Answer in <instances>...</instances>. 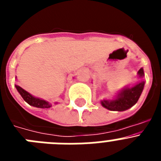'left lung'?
<instances>
[{
    "label": "left lung",
    "instance_id": "left-lung-1",
    "mask_svg": "<svg viewBox=\"0 0 161 161\" xmlns=\"http://www.w3.org/2000/svg\"><path fill=\"white\" fill-rule=\"evenodd\" d=\"M139 77H143L144 72L143 68H140L138 72ZM144 87V81L141 80L137 85L131 88H125L120 91L117 97L114 100L102 101V106L109 110L113 111H124L136 104L139 97L143 92Z\"/></svg>",
    "mask_w": 161,
    "mask_h": 161
}]
</instances>
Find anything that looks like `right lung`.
Wrapping results in <instances>:
<instances>
[{
    "label": "right lung",
    "instance_id": "add662e5",
    "mask_svg": "<svg viewBox=\"0 0 161 161\" xmlns=\"http://www.w3.org/2000/svg\"><path fill=\"white\" fill-rule=\"evenodd\" d=\"M15 86H16V89L18 91V93L21 94V96L24 99V101L27 102L31 106L38 108H42V109H44V108H50L52 106V105L49 102L42 100V99H40V98L35 97L32 96L31 93H29L28 92L24 90L22 88H21L18 85H15Z\"/></svg>",
    "mask_w": 161,
    "mask_h": 161
}]
</instances>
